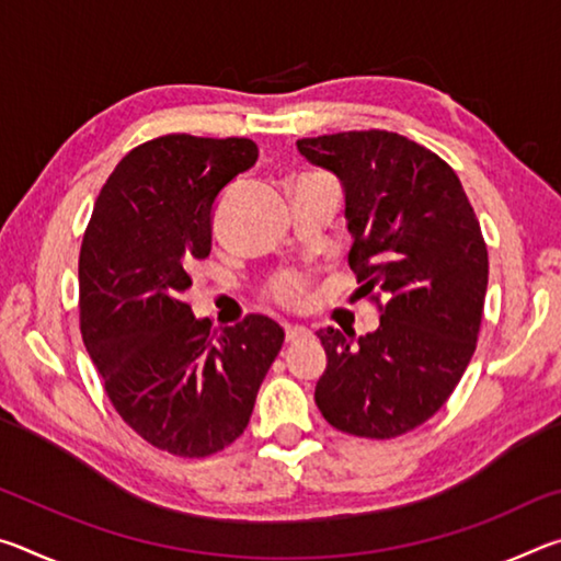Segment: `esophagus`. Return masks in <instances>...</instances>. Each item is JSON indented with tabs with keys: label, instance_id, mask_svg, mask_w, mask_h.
Segmentation results:
<instances>
[{
	"label": "esophagus",
	"instance_id": "obj_1",
	"mask_svg": "<svg viewBox=\"0 0 561 561\" xmlns=\"http://www.w3.org/2000/svg\"><path fill=\"white\" fill-rule=\"evenodd\" d=\"M284 334H287L289 344H297V341H304V339L314 336V331L307 329V327H287V329H284Z\"/></svg>",
	"mask_w": 561,
	"mask_h": 561
}]
</instances>
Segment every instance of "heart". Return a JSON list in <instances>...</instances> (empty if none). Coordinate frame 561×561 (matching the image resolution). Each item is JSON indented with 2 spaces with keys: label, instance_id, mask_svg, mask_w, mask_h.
Instances as JSON below:
<instances>
[{
  "label": "heart",
  "instance_id": "obj_1",
  "mask_svg": "<svg viewBox=\"0 0 561 561\" xmlns=\"http://www.w3.org/2000/svg\"><path fill=\"white\" fill-rule=\"evenodd\" d=\"M267 294L282 307H301L304 294H307V277L299 272H279L267 284Z\"/></svg>",
  "mask_w": 561,
  "mask_h": 561
}]
</instances>
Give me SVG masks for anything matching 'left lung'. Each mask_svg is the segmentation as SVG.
Here are the masks:
<instances>
[{"mask_svg":"<svg viewBox=\"0 0 561 561\" xmlns=\"http://www.w3.org/2000/svg\"><path fill=\"white\" fill-rule=\"evenodd\" d=\"M344 187L348 267L376 291L381 324L366 336L321 329V415L358 438H396L448 401L478 344L488 247L455 170L388 130L297 140Z\"/></svg>","mask_w":561,"mask_h":561,"instance_id":"left-lung-1","label":"left lung"}]
</instances>
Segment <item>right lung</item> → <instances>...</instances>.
I'll return each mask as SVG.
<instances>
[{
  "label": "right lung",
  "instance_id": "add662e5",
  "mask_svg": "<svg viewBox=\"0 0 561 561\" xmlns=\"http://www.w3.org/2000/svg\"><path fill=\"white\" fill-rule=\"evenodd\" d=\"M257 156L250 138L148 140L101 187L81 242V336L103 388L140 438L180 458L240 438L284 344L270 317L215 329L185 301L217 197Z\"/></svg>",
  "mask_w": 561,
  "mask_h": 561
}]
</instances>
